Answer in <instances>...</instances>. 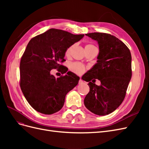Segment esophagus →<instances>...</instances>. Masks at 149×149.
<instances>
[{"instance_id": "esophagus-1", "label": "esophagus", "mask_w": 149, "mask_h": 149, "mask_svg": "<svg viewBox=\"0 0 149 149\" xmlns=\"http://www.w3.org/2000/svg\"><path fill=\"white\" fill-rule=\"evenodd\" d=\"M83 81L81 79H80L79 80V84H83Z\"/></svg>"}]
</instances>
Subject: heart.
Here are the masks:
<instances>
[{"label":"heart","instance_id":"obj_1","mask_svg":"<svg viewBox=\"0 0 149 149\" xmlns=\"http://www.w3.org/2000/svg\"><path fill=\"white\" fill-rule=\"evenodd\" d=\"M73 47V46L71 45L66 49V50L65 52V55L66 56H69L70 55ZM96 48V47H94L93 45H91V44H88L85 46V49L86 48ZM70 70L74 72V73H75L76 74H82L85 70L84 66L81 63H71L70 65Z\"/></svg>","mask_w":149,"mask_h":149}]
</instances>
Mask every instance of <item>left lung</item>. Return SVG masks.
Segmentation results:
<instances>
[{"label": "left lung", "instance_id": "1", "mask_svg": "<svg viewBox=\"0 0 149 149\" xmlns=\"http://www.w3.org/2000/svg\"><path fill=\"white\" fill-rule=\"evenodd\" d=\"M86 35L97 42L100 52L97 63L83 79L89 81V92L84 103L93 113L106 116L114 111L125 96L132 77L131 54L127 47L113 35L98 32ZM96 79L101 81L100 86L94 83Z\"/></svg>", "mask_w": 149, "mask_h": 149}]
</instances>
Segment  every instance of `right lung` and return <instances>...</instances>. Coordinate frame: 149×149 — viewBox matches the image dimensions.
<instances>
[{
  "instance_id": "add662e5",
  "label": "right lung",
  "mask_w": 149,
  "mask_h": 149,
  "mask_svg": "<svg viewBox=\"0 0 149 149\" xmlns=\"http://www.w3.org/2000/svg\"><path fill=\"white\" fill-rule=\"evenodd\" d=\"M84 36L51 29L30 40L20 63V85L35 110L49 115L63 106L66 94L78 84L79 77L68 71L66 75L55 78L50 71L60 69L64 73L67 72L60 63L65 61L66 49Z\"/></svg>"
}]
</instances>
